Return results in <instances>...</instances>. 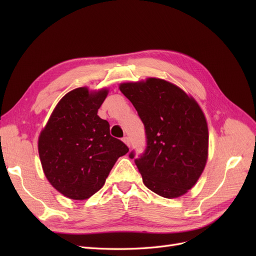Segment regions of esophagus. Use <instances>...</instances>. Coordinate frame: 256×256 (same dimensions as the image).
Returning <instances> with one entry per match:
<instances>
[{"label": "esophagus", "instance_id": "esophagus-1", "mask_svg": "<svg viewBox=\"0 0 256 256\" xmlns=\"http://www.w3.org/2000/svg\"><path fill=\"white\" fill-rule=\"evenodd\" d=\"M122 142L125 143L127 146H130V138H128V136H125V138H122Z\"/></svg>", "mask_w": 256, "mask_h": 256}]
</instances>
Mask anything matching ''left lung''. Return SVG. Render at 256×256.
Listing matches in <instances>:
<instances>
[{"label":"left lung","instance_id":"obj_1","mask_svg":"<svg viewBox=\"0 0 256 256\" xmlns=\"http://www.w3.org/2000/svg\"><path fill=\"white\" fill-rule=\"evenodd\" d=\"M118 88L145 127L146 150L136 159L144 184L166 198L186 194L208 159V126L200 104L177 85L159 78L124 82Z\"/></svg>","mask_w":256,"mask_h":256}]
</instances>
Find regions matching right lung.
I'll return each mask as SVG.
<instances>
[{
    "mask_svg": "<svg viewBox=\"0 0 256 256\" xmlns=\"http://www.w3.org/2000/svg\"><path fill=\"white\" fill-rule=\"evenodd\" d=\"M109 88L70 90L54 108L38 138V154L48 182L64 196L83 200L104 187L128 147L110 134L97 115Z\"/></svg>",
    "mask_w": 256,
    "mask_h": 256,
    "instance_id": "1",
    "label": "right lung"
}]
</instances>
